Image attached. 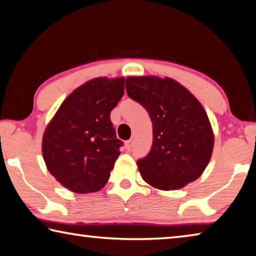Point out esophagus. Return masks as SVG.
Masks as SVG:
<instances>
[{
    "label": "esophagus",
    "mask_w": 256,
    "mask_h": 256,
    "mask_svg": "<svg viewBox=\"0 0 256 256\" xmlns=\"http://www.w3.org/2000/svg\"><path fill=\"white\" fill-rule=\"evenodd\" d=\"M133 146V141L132 140H128L125 142V148H126V150H131Z\"/></svg>",
    "instance_id": "obj_1"
}]
</instances>
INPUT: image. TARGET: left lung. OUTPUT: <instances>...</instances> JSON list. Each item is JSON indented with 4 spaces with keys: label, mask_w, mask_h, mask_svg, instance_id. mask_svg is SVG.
Returning a JSON list of instances; mask_svg holds the SVG:
<instances>
[{
    "label": "left lung",
    "mask_w": 256,
    "mask_h": 256,
    "mask_svg": "<svg viewBox=\"0 0 256 256\" xmlns=\"http://www.w3.org/2000/svg\"><path fill=\"white\" fill-rule=\"evenodd\" d=\"M125 88L152 122V146L136 162L142 178L166 190L198 180L209 164L214 141L198 99L170 78L131 76L125 80Z\"/></svg>",
    "instance_id": "1"
}]
</instances>
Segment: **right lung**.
I'll return each mask as SVG.
<instances>
[{
	"label": "right lung",
	"instance_id": "add662e5",
	"mask_svg": "<svg viewBox=\"0 0 256 256\" xmlns=\"http://www.w3.org/2000/svg\"><path fill=\"white\" fill-rule=\"evenodd\" d=\"M124 94V78H97L76 89L60 106L42 138L47 170L76 193L102 190L120 156L110 112Z\"/></svg>",
	"mask_w": 256,
	"mask_h": 256
}]
</instances>
